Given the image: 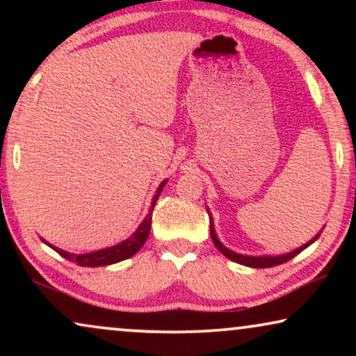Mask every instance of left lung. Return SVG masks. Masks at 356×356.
<instances>
[{
    "label": "left lung",
    "instance_id": "left-lung-1",
    "mask_svg": "<svg viewBox=\"0 0 356 356\" xmlns=\"http://www.w3.org/2000/svg\"><path fill=\"white\" fill-rule=\"evenodd\" d=\"M211 236H212V241L213 245L217 246V250L222 252L223 256L228 257V259H232L233 262H238V264H243V266H248V267H274V266H279V264H284V262L290 261L291 257H295L296 254H300L301 251L306 250L311 243H314L316 240L319 238V233L316 235L313 240H309L308 243H305L303 246L296 248L295 251H290L289 254H280V256H245V254H238V252L228 250L227 246H223L220 240H218L217 235H216V230H213V222H212V217H211Z\"/></svg>",
    "mask_w": 356,
    "mask_h": 356
}]
</instances>
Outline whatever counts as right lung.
<instances>
[{
	"label": "right lung",
	"mask_w": 356,
	"mask_h": 356,
	"mask_svg": "<svg viewBox=\"0 0 356 356\" xmlns=\"http://www.w3.org/2000/svg\"><path fill=\"white\" fill-rule=\"evenodd\" d=\"M165 184H167V179H163V181L160 183V186L157 188V193L154 194L152 204H150V207H149V213H147V216H145V218L143 220V223H140V225H139L138 230H136L133 235L128 238V240L121 241V243H118V245L105 248V250L86 252V254H72V252L63 251V250H60V248L50 245V243L43 240V238H42V241L47 243V245L50 246L51 250H55L58 254L65 257V259L71 261V262H76L77 266H82V267L110 266V264H115V262L128 259V257L134 256L136 252H138L140 248L144 246L145 240H147V236H149V233H150V223H152L154 206H155V202H157L160 193L163 191Z\"/></svg>",
	"instance_id": "right-lung-1"
}]
</instances>
